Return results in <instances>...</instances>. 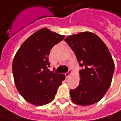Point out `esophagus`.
<instances>
[{
  "instance_id": "34e87169",
  "label": "esophagus",
  "mask_w": 121,
  "mask_h": 121,
  "mask_svg": "<svg viewBox=\"0 0 121 121\" xmlns=\"http://www.w3.org/2000/svg\"><path fill=\"white\" fill-rule=\"evenodd\" d=\"M72 74V71L70 70V71H69V72H67L66 73H65V76H66V78H69L70 77V75Z\"/></svg>"
}]
</instances>
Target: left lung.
Returning <instances> with one entry per match:
<instances>
[{
    "instance_id": "obj_1",
    "label": "left lung",
    "mask_w": 121,
    "mask_h": 121,
    "mask_svg": "<svg viewBox=\"0 0 121 121\" xmlns=\"http://www.w3.org/2000/svg\"><path fill=\"white\" fill-rule=\"evenodd\" d=\"M64 40L82 68L78 86L70 90L72 101L82 106L98 103L109 89L114 72L109 50L101 39L90 32L71 35Z\"/></svg>"
}]
</instances>
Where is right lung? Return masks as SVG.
<instances>
[{
	"label": "right lung",
	"mask_w": 121,
	"mask_h": 121,
	"mask_svg": "<svg viewBox=\"0 0 121 121\" xmlns=\"http://www.w3.org/2000/svg\"><path fill=\"white\" fill-rule=\"evenodd\" d=\"M65 36L42 28L21 46L12 63L18 91L28 103L41 106L52 102L65 75L50 71V49Z\"/></svg>",
	"instance_id": "obj_1"
}]
</instances>
